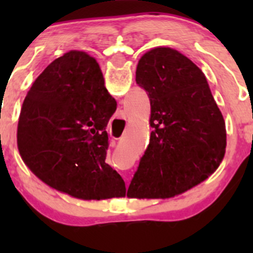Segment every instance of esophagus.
<instances>
[{
	"mask_svg": "<svg viewBox=\"0 0 253 253\" xmlns=\"http://www.w3.org/2000/svg\"><path fill=\"white\" fill-rule=\"evenodd\" d=\"M122 118H123V116H122Z\"/></svg>",
	"mask_w": 253,
	"mask_h": 253,
	"instance_id": "esophagus-1",
	"label": "esophagus"
}]
</instances>
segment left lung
I'll use <instances>...</instances> for the list:
<instances>
[{
	"instance_id": "obj_1",
	"label": "left lung",
	"mask_w": 253,
	"mask_h": 253,
	"mask_svg": "<svg viewBox=\"0 0 253 253\" xmlns=\"http://www.w3.org/2000/svg\"><path fill=\"white\" fill-rule=\"evenodd\" d=\"M135 81L148 93L153 130L126 196L171 198L218 169L227 146L224 119L202 69L175 49L147 51Z\"/></svg>"
}]
</instances>
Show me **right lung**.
<instances>
[{"label":"right lung","mask_w":253,"mask_h":253,"mask_svg":"<svg viewBox=\"0 0 253 253\" xmlns=\"http://www.w3.org/2000/svg\"><path fill=\"white\" fill-rule=\"evenodd\" d=\"M115 110L97 62L68 51L44 69L24 100L17 126L22 160L45 184L75 198L124 196V180L105 162Z\"/></svg>","instance_id":"right-lung-1"}]
</instances>
